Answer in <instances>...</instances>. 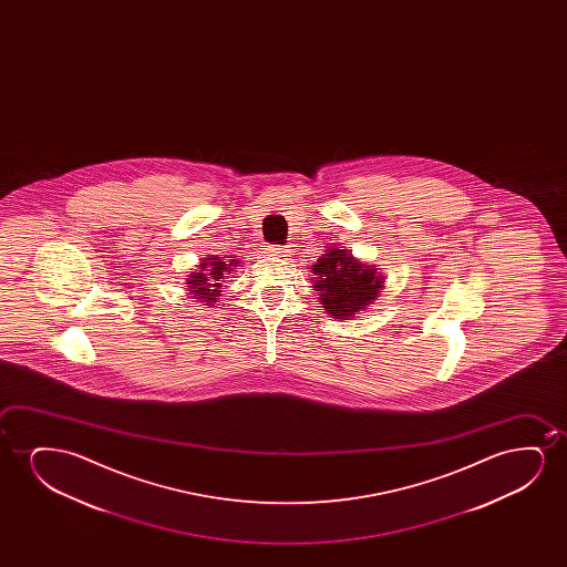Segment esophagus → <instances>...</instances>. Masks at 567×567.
<instances>
[{"label":"esophagus","mask_w":567,"mask_h":567,"mask_svg":"<svg viewBox=\"0 0 567 567\" xmlns=\"http://www.w3.org/2000/svg\"><path fill=\"white\" fill-rule=\"evenodd\" d=\"M269 251H271L272 256L285 257V254H288V248L287 246H271Z\"/></svg>","instance_id":"34e87169"}]
</instances>
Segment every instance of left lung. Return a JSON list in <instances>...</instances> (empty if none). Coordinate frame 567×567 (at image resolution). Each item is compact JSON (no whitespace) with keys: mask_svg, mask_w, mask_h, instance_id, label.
I'll use <instances>...</instances> for the list:
<instances>
[{"mask_svg":"<svg viewBox=\"0 0 567 567\" xmlns=\"http://www.w3.org/2000/svg\"><path fill=\"white\" fill-rule=\"evenodd\" d=\"M311 271L316 275L313 290L323 303L321 308L337 319H352L358 311L365 310L385 282L373 265L358 261L347 249H327Z\"/></svg>","mask_w":567,"mask_h":567,"instance_id":"left-lung-1","label":"left lung"}]
</instances>
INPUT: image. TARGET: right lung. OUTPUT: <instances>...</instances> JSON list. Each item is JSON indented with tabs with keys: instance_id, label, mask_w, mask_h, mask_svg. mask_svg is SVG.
Returning a JSON list of instances; mask_svg holds the SVG:
<instances>
[{
	"instance_id": "obj_1",
	"label": "right lung",
	"mask_w": 567,
	"mask_h": 567,
	"mask_svg": "<svg viewBox=\"0 0 567 567\" xmlns=\"http://www.w3.org/2000/svg\"><path fill=\"white\" fill-rule=\"evenodd\" d=\"M238 264L240 261H236V259H225V257L215 256L205 257L202 264L197 265V271L192 272L189 279H187L186 285L189 287V292L199 302H205V306L217 302L218 296H220V287H223V279Z\"/></svg>"
}]
</instances>
